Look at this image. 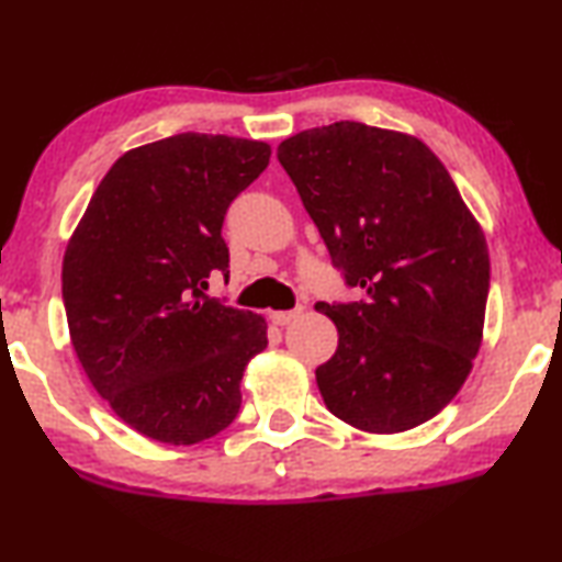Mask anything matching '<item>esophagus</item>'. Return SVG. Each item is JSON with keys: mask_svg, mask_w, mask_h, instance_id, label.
<instances>
[{"mask_svg": "<svg viewBox=\"0 0 562 562\" xmlns=\"http://www.w3.org/2000/svg\"><path fill=\"white\" fill-rule=\"evenodd\" d=\"M297 313L300 311H274V313H270V321L274 323V326H288L290 321L297 318Z\"/></svg>", "mask_w": 562, "mask_h": 562, "instance_id": "obj_1", "label": "esophagus"}]
</instances>
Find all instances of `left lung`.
<instances>
[{"mask_svg": "<svg viewBox=\"0 0 562 562\" xmlns=\"http://www.w3.org/2000/svg\"><path fill=\"white\" fill-rule=\"evenodd\" d=\"M278 160L357 303H318L338 349L315 369L323 402L367 432L436 417L476 359L488 297L479 221L432 155L409 134L361 122L280 142Z\"/></svg>", "mask_w": 562, "mask_h": 562, "instance_id": "left-lung-1", "label": "left lung"}]
</instances>
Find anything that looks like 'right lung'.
I'll use <instances>...</instances> for the list:
<instances>
[{"label": "right lung", "instance_id": "1", "mask_svg": "<svg viewBox=\"0 0 562 562\" xmlns=\"http://www.w3.org/2000/svg\"><path fill=\"white\" fill-rule=\"evenodd\" d=\"M270 155L267 142L199 132L134 147L70 236V344L93 390L145 438L193 446L239 415L267 323L203 290L211 272H228L226 209Z\"/></svg>", "mask_w": 562, "mask_h": 562}]
</instances>
